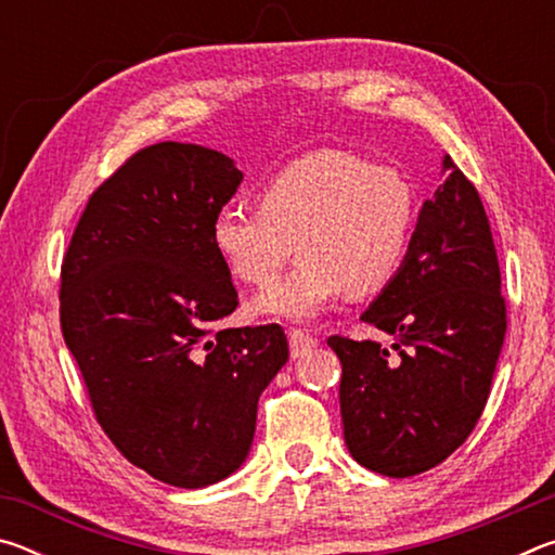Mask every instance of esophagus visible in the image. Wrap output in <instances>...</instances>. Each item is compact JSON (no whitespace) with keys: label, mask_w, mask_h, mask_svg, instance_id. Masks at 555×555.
Segmentation results:
<instances>
[{"label":"esophagus","mask_w":555,"mask_h":555,"mask_svg":"<svg viewBox=\"0 0 555 555\" xmlns=\"http://www.w3.org/2000/svg\"><path fill=\"white\" fill-rule=\"evenodd\" d=\"M288 345H291V357H300L311 350V347H315L318 340L306 331H300V327H294V331H288Z\"/></svg>","instance_id":"obj_1"}]
</instances>
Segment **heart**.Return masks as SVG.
I'll return each mask as SVG.
<instances>
[{
	"instance_id": "obj_1",
	"label": "heart",
	"mask_w": 555,
	"mask_h": 555,
	"mask_svg": "<svg viewBox=\"0 0 555 555\" xmlns=\"http://www.w3.org/2000/svg\"><path fill=\"white\" fill-rule=\"evenodd\" d=\"M418 218V198L397 166L347 149H321L271 178L259 205L230 203L212 218V244L234 279L264 286L286 259H300L255 300L261 313L306 321L345 296L374 294L399 274Z\"/></svg>"
}]
</instances>
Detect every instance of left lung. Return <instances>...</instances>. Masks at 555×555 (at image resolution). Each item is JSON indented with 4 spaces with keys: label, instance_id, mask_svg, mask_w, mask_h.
Returning <instances> with one entry per match:
<instances>
[{
    "label": "left lung",
    "instance_id": "8db88e82",
    "mask_svg": "<svg viewBox=\"0 0 555 555\" xmlns=\"http://www.w3.org/2000/svg\"><path fill=\"white\" fill-rule=\"evenodd\" d=\"M446 181L424 203L409 255L362 313L391 337L331 335L340 357L345 443L357 463L413 477L465 443L490 397L506 333L496 249L477 188L443 158Z\"/></svg>",
    "mask_w": 555,
    "mask_h": 555
}]
</instances>
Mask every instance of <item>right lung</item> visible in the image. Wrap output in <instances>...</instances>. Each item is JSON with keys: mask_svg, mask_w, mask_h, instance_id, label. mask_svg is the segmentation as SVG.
<instances>
[{"mask_svg": "<svg viewBox=\"0 0 555 555\" xmlns=\"http://www.w3.org/2000/svg\"><path fill=\"white\" fill-rule=\"evenodd\" d=\"M242 171L212 149H139L82 210L61 267V331L98 424L131 465L198 490L251 448L261 391L288 360L281 325L237 308L212 218Z\"/></svg>", "mask_w": 555, "mask_h": 555, "instance_id": "add662e5", "label": "right lung"}]
</instances>
